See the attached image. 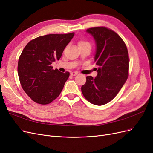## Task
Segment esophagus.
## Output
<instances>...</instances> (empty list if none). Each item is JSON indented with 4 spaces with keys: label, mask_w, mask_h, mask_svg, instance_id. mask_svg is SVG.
<instances>
[{
    "label": "esophagus",
    "mask_w": 153,
    "mask_h": 153,
    "mask_svg": "<svg viewBox=\"0 0 153 153\" xmlns=\"http://www.w3.org/2000/svg\"><path fill=\"white\" fill-rule=\"evenodd\" d=\"M71 75L72 76H76V75H78V73H77V72H75V71H74V72H71Z\"/></svg>",
    "instance_id": "obj_1"
}]
</instances>
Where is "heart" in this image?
I'll return each instance as SVG.
<instances>
[{
    "mask_svg": "<svg viewBox=\"0 0 153 153\" xmlns=\"http://www.w3.org/2000/svg\"><path fill=\"white\" fill-rule=\"evenodd\" d=\"M90 45L89 43H88L87 41H80L79 42V45Z\"/></svg>",
    "mask_w": 153,
    "mask_h": 153,
    "instance_id": "heart-1",
    "label": "heart"
}]
</instances>
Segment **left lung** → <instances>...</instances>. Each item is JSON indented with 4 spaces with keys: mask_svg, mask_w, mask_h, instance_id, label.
I'll return each mask as SVG.
<instances>
[{
    "mask_svg": "<svg viewBox=\"0 0 153 153\" xmlns=\"http://www.w3.org/2000/svg\"><path fill=\"white\" fill-rule=\"evenodd\" d=\"M96 43L97 76L86 77L81 90L92 104L103 105L112 100L128 76L129 56L126 45L117 33L103 27L88 29Z\"/></svg>",
    "mask_w": 153,
    "mask_h": 153,
    "instance_id": "left-lung-1",
    "label": "left lung"
}]
</instances>
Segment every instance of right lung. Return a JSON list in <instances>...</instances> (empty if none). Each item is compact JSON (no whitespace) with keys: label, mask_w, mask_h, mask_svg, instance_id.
Returning a JSON list of instances; mask_svg holds the SVG:
<instances>
[{"label":"right lung","mask_w":153,"mask_h":153,"mask_svg":"<svg viewBox=\"0 0 153 153\" xmlns=\"http://www.w3.org/2000/svg\"><path fill=\"white\" fill-rule=\"evenodd\" d=\"M75 33L48 34L31 40L18 60V74L23 89L34 102L47 105L61 94L69 73L55 70L51 64L61 57Z\"/></svg>","instance_id":"1"}]
</instances>
